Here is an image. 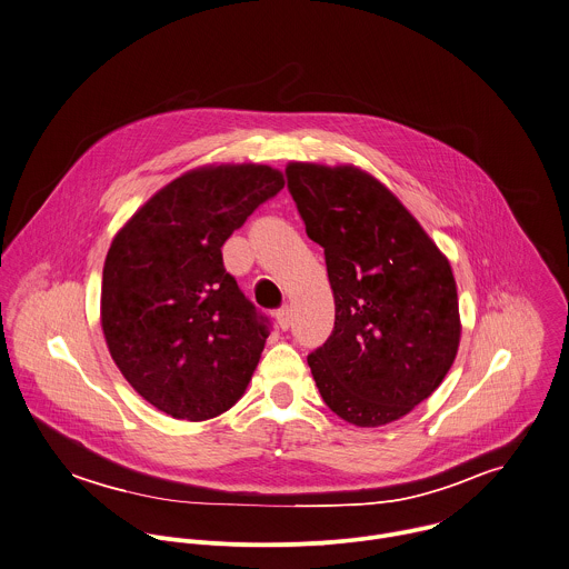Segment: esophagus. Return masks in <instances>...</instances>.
Masks as SVG:
<instances>
[{"mask_svg":"<svg viewBox=\"0 0 569 569\" xmlns=\"http://www.w3.org/2000/svg\"><path fill=\"white\" fill-rule=\"evenodd\" d=\"M277 323L281 330H288L292 326V308L290 306H283L279 312H277Z\"/></svg>","mask_w":569,"mask_h":569,"instance_id":"obj_1","label":"esophagus"}]
</instances>
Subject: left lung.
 Returning <instances> with one entry per match:
<instances>
[{"label":"left lung","mask_w":569,"mask_h":569,"mask_svg":"<svg viewBox=\"0 0 569 569\" xmlns=\"http://www.w3.org/2000/svg\"><path fill=\"white\" fill-rule=\"evenodd\" d=\"M286 177L335 295V330L308 357L317 388L352 426L392 423L455 363L461 319L450 261L361 168L290 161Z\"/></svg>","instance_id":"obj_1"}]
</instances>
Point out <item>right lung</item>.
Masks as SVG:
<instances>
[{
    "mask_svg": "<svg viewBox=\"0 0 569 569\" xmlns=\"http://www.w3.org/2000/svg\"><path fill=\"white\" fill-rule=\"evenodd\" d=\"M283 183L263 163L203 166L154 192L114 234L101 330L126 381L157 410L206 421L246 392L268 319L226 272L221 246Z\"/></svg>",
    "mask_w": 569,
    "mask_h": 569,
    "instance_id": "add662e5",
    "label": "right lung"
}]
</instances>
